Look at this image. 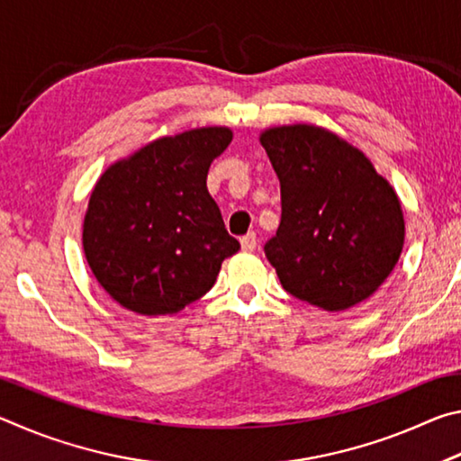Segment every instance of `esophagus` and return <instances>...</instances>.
Returning <instances> with one entry per match:
<instances>
[{"instance_id":"obj_1","label":"esophagus","mask_w":461,"mask_h":461,"mask_svg":"<svg viewBox=\"0 0 461 461\" xmlns=\"http://www.w3.org/2000/svg\"><path fill=\"white\" fill-rule=\"evenodd\" d=\"M240 241H241V249H244V252H254L256 246H258V238H256L254 231L246 233V236L241 238Z\"/></svg>"}]
</instances>
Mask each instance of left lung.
I'll return each instance as SVG.
<instances>
[{
  "mask_svg": "<svg viewBox=\"0 0 461 461\" xmlns=\"http://www.w3.org/2000/svg\"><path fill=\"white\" fill-rule=\"evenodd\" d=\"M280 181V225L264 244L294 299L346 311L378 291L401 258L399 197L366 156L315 126L260 136Z\"/></svg>",
  "mask_w": 461,
  "mask_h": 461,
  "instance_id": "1",
  "label": "left lung"
}]
</instances>
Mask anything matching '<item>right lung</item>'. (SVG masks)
<instances>
[{
  "mask_svg": "<svg viewBox=\"0 0 461 461\" xmlns=\"http://www.w3.org/2000/svg\"><path fill=\"white\" fill-rule=\"evenodd\" d=\"M228 128L154 140L109 167L91 193L83 249L113 301L140 315L178 313L215 285L240 249L207 191Z\"/></svg>",
  "mask_w": 461,
  "mask_h": 461,
  "instance_id": "add662e5",
  "label": "right lung"
}]
</instances>
